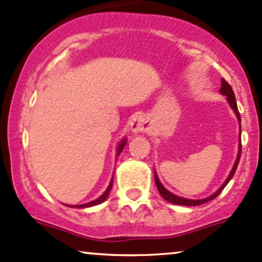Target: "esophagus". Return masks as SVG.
<instances>
[{"label": "esophagus", "mask_w": 262, "mask_h": 262, "mask_svg": "<svg viewBox=\"0 0 262 262\" xmlns=\"http://www.w3.org/2000/svg\"><path fill=\"white\" fill-rule=\"evenodd\" d=\"M130 128L134 134H139V132H147L149 130V123L145 117L139 116L135 117L130 123Z\"/></svg>", "instance_id": "obj_1"}]
</instances>
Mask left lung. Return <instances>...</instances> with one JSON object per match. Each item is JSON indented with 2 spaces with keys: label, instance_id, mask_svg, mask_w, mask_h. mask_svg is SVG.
I'll list each match as a JSON object with an SVG mask.
<instances>
[{
  "label": "left lung",
  "instance_id": "1",
  "mask_svg": "<svg viewBox=\"0 0 262 262\" xmlns=\"http://www.w3.org/2000/svg\"><path fill=\"white\" fill-rule=\"evenodd\" d=\"M220 93L223 94V95H226V99H228V102L229 105H230L231 108L234 110V113L236 114V117L237 120H239V123L242 125V119H240V114H239V110H237V105H236V100H235V95H234V92L233 89H231L230 84L228 83V81L225 80V79H222V86H220ZM240 156H242V127H240V137H239V152H237V157H236V161H235L234 163V167L233 169H231L230 174H229V177L225 179V182L223 183V186L219 188L218 190H216L214 194H211L210 196H208V198H204V199H186V198H181V196L178 195H174L173 193L168 192V190L166 189L162 186V183L160 182V179H158L157 174L155 173V182H156V186H157V189L158 192H160V194L162 195L163 199H166L167 202L172 203V204H178V205H187V207H193V205H201V204H204V203L209 202V201H213L214 198H216L220 194V192H222L223 189L226 187V184L230 182V179L233 178L235 170L237 168V164H239V161H240Z\"/></svg>",
  "mask_w": 262,
  "mask_h": 262
}]
</instances>
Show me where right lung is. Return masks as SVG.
Wrapping results in <instances>:
<instances>
[{"label":"right lung","instance_id":"right-lung-1","mask_svg":"<svg viewBox=\"0 0 262 262\" xmlns=\"http://www.w3.org/2000/svg\"><path fill=\"white\" fill-rule=\"evenodd\" d=\"M125 145H126V140H122L121 142H120V145H119V148H117V156H119L120 154H121V151H122V149H123V147H125ZM111 188H113V179H111L110 184H108L107 189L105 190V192H104V194H102V195H100L98 199H95V201H93V202H89V203H86V204H80V205H72V207H75V208H88V207H93V205H98V204H100V203H102V202L105 201V199L107 198V196H108V193H110V190H111Z\"/></svg>","mask_w":262,"mask_h":262}]
</instances>
